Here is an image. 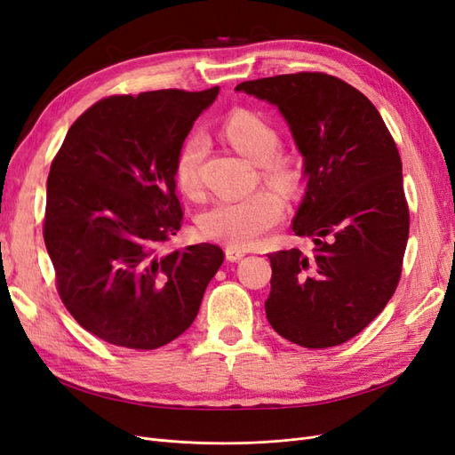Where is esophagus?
<instances>
[{
	"instance_id": "esophagus-1",
	"label": "esophagus",
	"mask_w": 455,
	"mask_h": 455,
	"mask_svg": "<svg viewBox=\"0 0 455 455\" xmlns=\"http://www.w3.org/2000/svg\"><path fill=\"white\" fill-rule=\"evenodd\" d=\"M246 252L241 251V249H233V246H228L226 249V259L229 261H239Z\"/></svg>"
}]
</instances>
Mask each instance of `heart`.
Wrapping results in <instances>:
<instances>
[{
  "label": "heart",
  "mask_w": 455,
  "mask_h": 455,
  "mask_svg": "<svg viewBox=\"0 0 455 455\" xmlns=\"http://www.w3.org/2000/svg\"><path fill=\"white\" fill-rule=\"evenodd\" d=\"M224 136L241 156L261 169V178L281 191H292L299 182V169L292 157L281 156V136L266 119L252 112H233L224 123ZM206 139L201 132L189 134L174 159V180L184 194L196 196L201 189V163ZM284 214L281 197L271 189H259L244 199L216 201L199 216V229L206 239L233 249H249L266 231L277 226Z\"/></svg>",
  "instance_id": "1"
}]
</instances>
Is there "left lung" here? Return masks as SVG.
Returning a JSON list of instances; mask_svg holds the SVG:
<instances>
[{"mask_svg":"<svg viewBox=\"0 0 455 455\" xmlns=\"http://www.w3.org/2000/svg\"><path fill=\"white\" fill-rule=\"evenodd\" d=\"M235 91L279 108L307 178L292 229L315 246L267 254V321L301 347L339 346L376 319L401 279L410 214L396 144L376 106L334 76L286 74Z\"/></svg>","mask_w":455,"mask_h":455,"instance_id":"left-lung-1","label":"left lung"}]
</instances>
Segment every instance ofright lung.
Returning <instances> with one entry per match:
<instances>
[{"label": "right lung", "mask_w": 455, "mask_h": 455, "mask_svg": "<svg viewBox=\"0 0 455 455\" xmlns=\"http://www.w3.org/2000/svg\"><path fill=\"white\" fill-rule=\"evenodd\" d=\"M218 91L108 96L76 119L52 159L44 239L57 291L114 346L157 349L186 332L222 266L209 243L161 251L184 218L176 154Z\"/></svg>", "instance_id": "add662e5"}]
</instances>
